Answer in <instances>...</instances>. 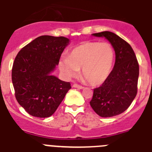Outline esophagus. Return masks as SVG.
<instances>
[{"mask_svg":"<svg viewBox=\"0 0 152 152\" xmlns=\"http://www.w3.org/2000/svg\"><path fill=\"white\" fill-rule=\"evenodd\" d=\"M73 87H75V88H78V89H83V87H82L81 85H79V84H77V83H75L73 85Z\"/></svg>","mask_w":152,"mask_h":152,"instance_id":"1","label":"esophagus"}]
</instances>
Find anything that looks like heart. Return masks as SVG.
<instances>
[{
  "label": "heart",
  "instance_id": "1",
  "mask_svg": "<svg viewBox=\"0 0 152 152\" xmlns=\"http://www.w3.org/2000/svg\"><path fill=\"white\" fill-rule=\"evenodd\" d=\"M115 60V50L108 43L84 42L72 50L69 58L59 63L60 69L69 76L82 69V76L88 83L97 85L109 76Z\"/></svg>",
  "mask_w": 152,
  "mask_h": 152
}]
</instances>
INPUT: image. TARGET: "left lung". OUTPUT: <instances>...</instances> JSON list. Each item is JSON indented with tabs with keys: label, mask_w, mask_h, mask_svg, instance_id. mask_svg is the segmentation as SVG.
<instances>
[{
	"label": "left lung",
	"mask_w": 152,
	"mask_h": 152,
	"mask_svg": "<svg viewBox=\"0 0 152 152\" xmlns=\"http://www.w3.org/2000/svg\"><path fill=\"white\" fill-rule=\"evenodd\" d=\"M93 35L105 37L111 43L115 63L108 78L93 90L90 104L100 117L116 116L129 108L137 94L139 63L131 46L115 33L102 31Z\"/></svg>",
	"instance_id": "8db88e82"
}]
</instances>
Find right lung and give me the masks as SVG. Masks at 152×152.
Returning a JSON list of instances; mask_svg holds the SVG:
<instances>
[{"label":"right lung","mask_w":152,"mask_h":152,"mask_svg":"<svg viewBox=\"0 0 152 152\" xmlns=\"http://www.w3.org/2000/svg\"><path fill=\"white\" fill-rule=\"evenodd\" d=\"M69 42L65 37L42 35L22 47L16 55L12 69L15 96L29 115L51 116L72 88L70 82L50 74Z\"/></svg>","instance_id":"1"}]
</instances>
